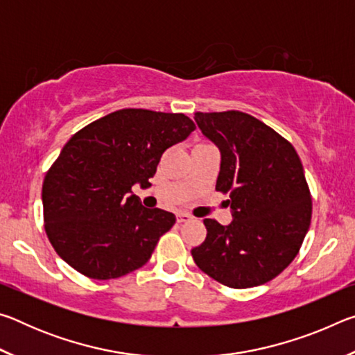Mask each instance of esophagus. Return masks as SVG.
Segmentation results:
<instances>
[{
	"label": "esophagus",
	"instance_id": "esophagus-1",
	"mask_svg": "<svg viewBox=\"0 0 355 355\" xmlns=\"http://www.w3.org/2000/svg\"><path fill=\"white\" fill-rule=\"evenodd\" d=\"M192 219V216L191 214H188V213H178L177 214V222L178 224H186V222H191Z\"/></svg>",
	"mask_w": 355,
	"mask_h": 355
}]
</instances>
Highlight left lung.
Here are the masks:
<instances>
[{
	"mask_svg": "<svg viewBox=\"0 0 355 355\" xmlns=\"http://www.w3.org/2000/svg\"><path fill=\"white\" fill-rule=\"evenodd\" d=\"M203 136L220 152L216 191L230 194L233 220L205 219L207 238L191 250L197 266L230 288L266 284L302 245L311 197L296 150L241 111L196 112Z\"/></svg>",
	"mask_w": 355,
	"mask_h": 355,
	"instance_id": "1",
	"label": "left lung"
}]
</instances>
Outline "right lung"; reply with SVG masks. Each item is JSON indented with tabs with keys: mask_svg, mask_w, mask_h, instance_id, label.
<instances>
[{
	"mask_svg": "<svg viewBox=\"0 0 355 355\" xmlns=\"http://www.w3.org/2000/svg\"><path fill=\"white\" fill-rule=\"evenodd\" d=\"M196 130L184 114L120 110L70 137L42 186L46 236L89 279L110 280L146 264L175 216L142 207L161 156Z\"/></svg>",
	"mask_w": 355,
	"mask_h": 355,
	"instance_id": "add662e5",
	"label": "right lung"
}]
</instances>
